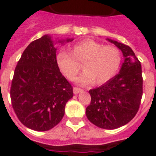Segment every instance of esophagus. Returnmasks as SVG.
<instances>
[{"mask_svg": "<svg viewBox=\"0 0 156 156\" xmlns=\"http://www.w3.org/2000/svg\"><path fill=\"white\" fill-rule=\"evenodd\" d=\"M81 92H83V89H81V88H76V87L73 88V94H78L81 93Z\"/></svg>", "mask_w": 156, "mask_h": 156, "instance_id": "esophagus-1", "label": "esophagus"}]
</instances>
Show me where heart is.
<instances>
[{
  "instance_id": "heart-1",
  "label": "heart",
  "mask_w": 156,
  "mask_h": 156,
  "mask_svg": "<svg viewBox=\"0 0 156 156\" xmlns=\"http://www.w3.org/2000/svg\"><path fill=\"white\" fill-rule=\"evenodd\" d=\"M59 71L69 80H73L81 70L85 71L77 78V83L88 85L103 84L115 77L121 64V52L115 46L84 40L73 45L71 53L61 51L56 56Z\"/></svg>"
}]
</instances>
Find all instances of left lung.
Here are the masks:
<instances>
[{
    "instance_id": "8db88e82",
    "label": "left lung",
    "mask_w": 156,
    "mask_h": 156,
    "mask_svg": "<svg viewBox=\"0 0 156 156\" xmlns=\"http://www.w3.org/2000/svg\"><path fill=\"white\" fill-rule=\"evenodd\" d=\"M124 56L119 73L109 81L89 90L91 103L86 115L91 123L105 129L124 126L137 114L143 94L140 62L129 46L107 39Z\"/></svg>"
}]
</instances>
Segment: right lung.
<instances>
[{"instance_id": "1", "label": "right lung", "mask_w": 156, "mask_h": 156, "mask_svg": "<svg viewBox=\"0 0 156 156\" xmlns=\"http://www.w3.org/2000/svg\"><path fill=\"white\" fill-rule=\"evenodd\" d=\"M73 40L58 39L55 43L47 34L23 51L14 72L11 99L16 115L26 127L49 130L64 116L65 105L73 93L57 66L54 45Z\"/></svg>"}]
</instances>
